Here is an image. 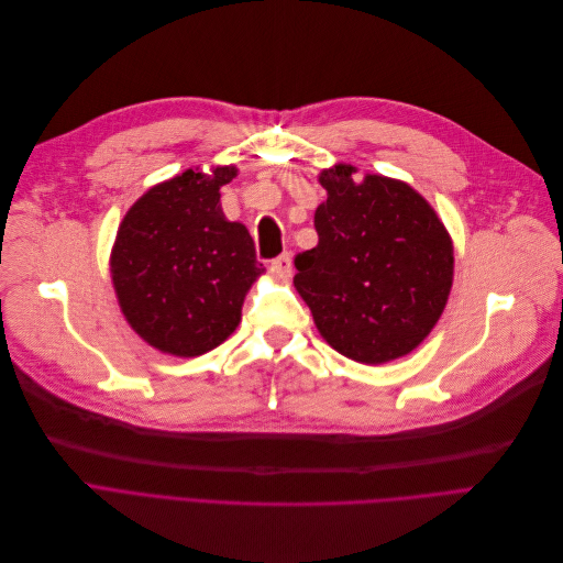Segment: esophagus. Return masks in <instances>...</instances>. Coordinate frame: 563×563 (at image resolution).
I'll list each match as a JSON object with an SVG mask.
<instances>
[{
  "instance_id": "obj_1",
  "label": "esophagus",
  "mask_w": 563,
  "mask_h": 563,
  "mask_svg": "<svg viewBox=\"0 0 563 563\" xmlns=\"http://www.w3.org/2000/svg\"><path fill=\"white\" fill-rule=\"evenodd\" d=\"M273 267H275L277 275H279L282 279H288V277H290V254H288V252L279 254V256L273 261Z\"/></svg>"
}]
</instances>
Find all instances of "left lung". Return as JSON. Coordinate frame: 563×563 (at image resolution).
<instances>
[{"mask_svg": "<svg viewBox=\"0 0 563 563\" xmlns=\"http://www.w3.org/2000/svg\"><path fill=\"white\" fill-rule=\"evenodd\" d=\"M339 163L318 183V245L296 256L292 286L336 353L362 364L406 357L431 334L453 284L446 227L408 183Z\"/></svg>", "mask_w": 563, "mask_h": 563, "instance_id": "8db88e82", "label": "left lung"}]
</instances>
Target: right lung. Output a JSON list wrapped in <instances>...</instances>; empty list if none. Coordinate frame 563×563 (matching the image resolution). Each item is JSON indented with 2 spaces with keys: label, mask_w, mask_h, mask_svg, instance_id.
<instances>
[{
  "label": "right lung",
  "mask_w": 563,
  "mask_h": 563,
  "mask_svg": "<svg viewBox=\"0 0 563 563\" xmlns=\"http://www.w3.org/2000/svg\"><path fill=\"white\" fill-rule=\"evenodd\" d=\"M235 165L185 169L130 206L110 254L121 313L155 351L199 357L227 341L265 273L245 224L220 203Z\"/></svg>",
  "instance_id": "add662e5"
}]
</instances>
